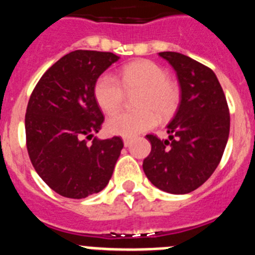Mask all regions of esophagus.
<instances>
[{"label": "esophagus", "instance_id": "esophagus-1", "mask_svg": "<svg viewBox=\"0 0 255 255\" xmlns=\"http://www.w3.org/2000/svg\"><path fill=\"white\" fill-rule=\"evenodd\" d=\"M123 143H125L126 147H127V146H129L130 138H127V137H125V138H123Z\"/></svg>", "mask_w": 255, "mask_h": 255}]
</instances>
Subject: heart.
Listing matches in <instances>:
<instances>
[{
	"instance_id": "b5f03b06",
	"label": "heart",
	"mask_w": 255,
	"mask_h": 255,
	"mask_svg": "<svg viewBox=\"0 0 255 255\" xmlns=\"http://www.w3.org/2000/svg\"><path fill=\"white\" fill-rule=\"evenodd\" d=\"M118 79L103 74L95 83L94 95L97 105L105 113L118 110L125 101L126 92L140 91L137 112L114 113L106 119V132L113 136L133 137L149 130L160 119L169 118L180 104V90L168 79V73L154 61L138 60L125 65Z\"/></svg>"
}]
</instances>
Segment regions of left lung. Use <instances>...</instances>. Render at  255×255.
I'll return each mask as SVG.
<instances>
[{
    "label": "left lung",
    "mask_w": 255,
    "mask_h": 255,
    "mask_svg": "<svg viewBox=\"0 0 255 255\" xmlns=\"http://www.w3.org/2000/svg\"><path fill=\"white\" fill-rule=\"evenodd\" d=\"M176 70L181 103L167 126L168 140L146 138L151 151L143 160L150 182L169 194L200 187L220 164L230 133V112L216 74L180 52H159Z\"/></svg>",
    "instance_id": "8db88e82"
}]
</instances>
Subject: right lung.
Masks as SVG:
<instances>
[{
  "instance_id": "1",
  "label": "right lung",
  "mask_w": 255,
  "mask_h": 255,
  "mask_svg": "<svg viewBox=\"0 0 255 255\" xmlns=\"http://www.w3.org/2000/svg\"><path fill=\"white\" fill-rule=\"evenodd\" d=\"M119 56L77 50L42 75L25 113L26 149L35 172L61 196L83 199L105 189L123 141L95 137L104 115L94 95L97 78Z\"/></svg>"
}]
</instances>
